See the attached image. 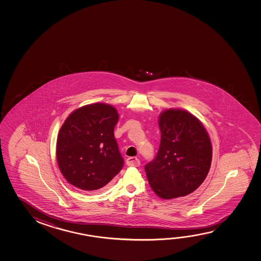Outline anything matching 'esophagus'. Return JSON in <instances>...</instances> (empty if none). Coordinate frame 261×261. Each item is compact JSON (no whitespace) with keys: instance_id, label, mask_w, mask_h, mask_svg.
I'll use <instances>...</instances> for the list:
<instances>
[{"instance_id":"esophagus-1","label":"esophagus","mask_w":261,"mask_h":261,"mask_svg":"<svg viewBox=\"0 0 261 261\" xmlns=\"http://www.w3.org/2000/svg\"><path fill=\"white\" fill-rule=\"evenodd\" d=\"M126 164L130 167H138L140 166V161L137 158H128L126 159Z\"/></svg>"}]
</instances>
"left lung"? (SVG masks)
<instances>
[{"instance_id": "1", "label": "left lung", "mask_w": 261, "mask_h": 261, "mask_svg": "<svg viewBox=\"0 0 261 261\" xmlns=\"http://www.w3.org/2000/svg\"><path fill=\"white\" fill-rule=\"evenodd\" d=\"M158 125L159 150L145 167L150 187L163 199L188 196L210 172L212 144L208 133L197 116L180 108L160 113Z\"/></svg>"}]
</instances>
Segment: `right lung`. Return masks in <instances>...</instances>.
Returning a JSON list of instances; mask_svg holds the SVG:
<instances>
[{
  "instance_id": "right-lung-1",
  "label": "right lung",
  "mask_w": 261,
  "mask_h": 261,
  "mask_svg": "<svg viewBox=\"0 0 261 261\" xmlns=\"http://www.w3.org/2000/svg\"><path fill=\"white\" fill-rule=\"evenodd\" d=\"M118 112L109 103H94L72 112L61 127L56 160L73 187L100 191L122 169L124 161L114 137Z\"/></svg>"
}]
</instances>
